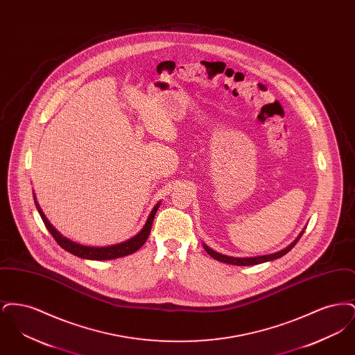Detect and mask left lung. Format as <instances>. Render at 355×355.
Wrapping results in <instances>:
<instances>
[{
  "label": "left lung",
  "instance_id": "1",
  "mask_svg": "<svg viewBox=\"0 0 355 355\" xmlns=\"http://www.w3.org/2000/svg\"><path fill=\"white\" fill-rule=\"evenodd\" d=\"M304 234V232L300 234V236L295 238V241L293 243H290L287 246L286 249L278 252V253L269 254V255H259V257H250V258H236V257H229V255H223V254L217 253L214 250H211L210 248H207L206 245H203V249L206 250V253L209 254L210 257H213L214 259L220 261V262H225V263H230V265H236V266H252V265H258V263H263V262H268V261H272V259H277V258H281L282 255L288 253L294 246L295 243L300 241L301 236Z\"/></svg>",
  "mask_w": 355,
  "mask_h": 355
}]
</instances>
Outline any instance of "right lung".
<instances>
[{
	"mask_svg": "<svg viewBox=\"0 0 355 355\" xmlns=\"http://www.w3.org/2000/svg\"><path fill=\"white\" fill-rule=\"evenodd\" d=\"M34 202H35V207L41 216V218L44 220L46 229L49 230L53 238L55 239V242L62 248L65 249L69 253L74 254L77 257H81V258H86V259H96V261H106V259H114V258H121V257H125V255H129V254H133L137 252L145 242L146 239L149 238L150 234V230H152L153 220H154V216L159 207V203H157L154 206V209L149 216V218L146 220L145 226L142 227V230L137 234V236L128 239L126 242H122L119 245H113V246H106V248H90V246H84V245H78L73 241H70L68 238L61 236L54 227L53 225H51V222L46 220L45 214L42 213L40 205L35 201V197H34Z\"/></svg>",
	"mask_w": 355,
	"mask_h": 355,
	"instance_id": "1",
	"label": "right lung"
}]
</instances>
